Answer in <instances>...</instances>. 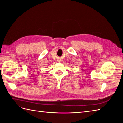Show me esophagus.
Instances as JSON below:
<instances>
[{
	"mask_svg": "<svg viewBox=\"0 0 123 123\" xmlns=\"http://www.w3.org/2000/svg\"><path fill=\"white\" fill-rule=\"evenodd\" d=\"M59 61L58 62H61V61Z\"/></svg>",
	"mask_w": 123,
	"mask_h": 123,
	"instance_id": "1",
	"label": "esophagus"
}]
</instances>
